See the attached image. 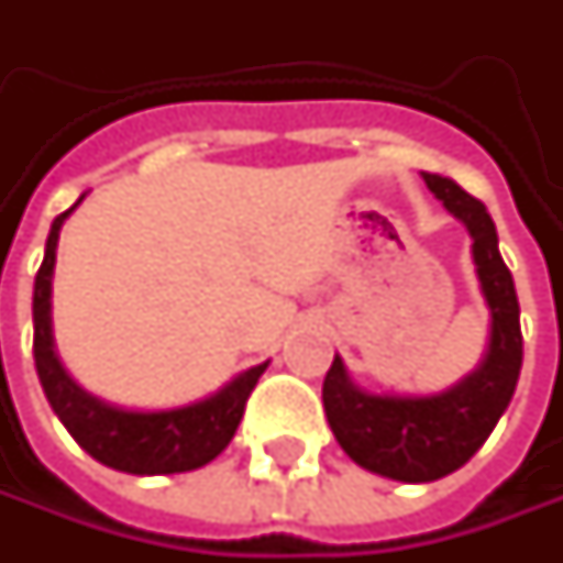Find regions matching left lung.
<instances>
[{
    "instance_id": "8db88e82",
    "label": "left lung",
    "mask_w": 563,
    "mask_h": 563,
    "mask_svg": "<svg viewBox=\"0 0 563 563\" xmlns=\"http://www.w3.org/2000/svg\"><path fill=\"white\" fill-rule=\"evenodd\" d=\"M422 181L473 238V263L492 313L488 351L457 385L422 398L363 391L338 354L322 382L325 417L344 454L363 470L398 483H432L461 470L508 410L523 366L520 303L498 253L492 216L451 178L422 172Z\"/></svg>"
}]
</instances>
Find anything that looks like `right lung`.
<instances>
[{
	"mask_svg": "<svg viewBox=\"0 0 563 563\" xmlns=\"http://www.w3.org/2000/svg\"><path fill=\"white\" fill-rule=\"evenodd\" d=\"M77 203L65 209L62 216H55L49 238H46L43 266L33 282V363H36V376L46 391V400L55 410V417L71 432V439L93 461L112 470L134 473V476H159V473H187V470L206 466L234 439L250 391L266 373L269 360L244 369L241 376L222 385L216 395L187 404V407H175V410H124L84 391L75 378L65 373L62 360L55 354L53 313H49L58 231L65 225V219L75 212Z\"/></svg>",
	"mask_w": 563,
	"mask_h": 563,
	"instance_id": "add662e5",
	"label": "right lung"
}]
</instances>
